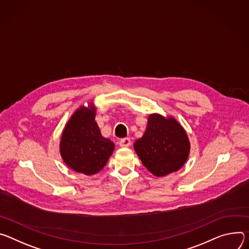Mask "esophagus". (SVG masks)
Listing matches in <instances>:
<instances>
[{
	"instance_id": "obj_1",
	"label": "esophagus",
	"mask_w": 249,
	"mask_h": 249,
	"mask_svg": "<svg viewBox=\"0 0 249 249\" xmlns=\"http://www.w3.org/2000/svg\"><path fill=\"white\" fill-rule=\"evenodd\" d=\"M119 144L121 147H128L130 145V140L128 139V137H125V139H123L119 142Z\"/></svg>"
}]
</instances>
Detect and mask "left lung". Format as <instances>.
Wrapping results in <instances>:
<instances>
[{"label": "left lung", "mask_w": 249, "mask_h": 249, "mask_svg": "<svg viewBox=\"0 0 249 249\" xmlns=\"http://www.w3.org/2000/svg\"><path fill=\"white\" fill-rule=\"evenodd\" d=\"M133 146L146 169L157 177L178 171L190 153V142L181 124L157 114L149 116L144 134Z\"/></svg>", "instance_id": "left-lung-1"}]
</instances>
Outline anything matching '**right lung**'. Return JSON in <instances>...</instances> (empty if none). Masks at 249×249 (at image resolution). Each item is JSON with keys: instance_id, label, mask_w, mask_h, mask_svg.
<instances>
[{"instance_id": "right-lung-1", "label": "right lung", "mask_w": 249, "mask_h": 249, "mask_svg": "<svg viewBox=\"0 0 249 249\" xmlns=\"http://www.w3.org/2000/svg\"><path fill=\"white\" fill-rule=\"evenodd\" d=\"M95 117L93 106L78 108L68 121L60 142V153L67 166L85 175L103 169L115 148L114 142L101 134Z\"/></svg>"}]
</instances>
